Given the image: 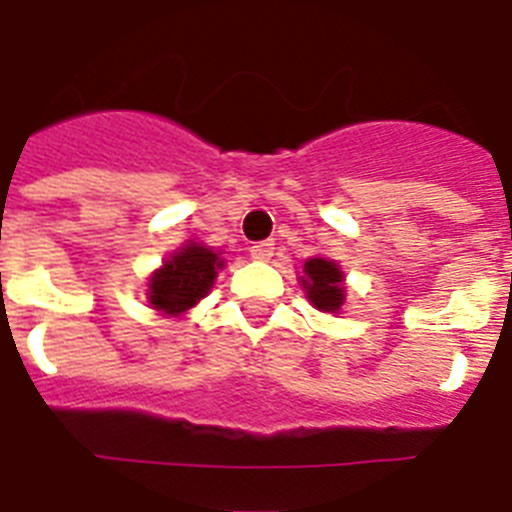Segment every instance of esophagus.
Instances as JSON below:
<instances>
[{"label":"esophagus","instance_id":"1","mask_svg":"<svg viewBox=\"0 0 512 512\" xmlns=\"http://www.w3.org/2000/svg\"><path fill=\"white\" fill-rule=\"evenodd\" d=\"M251 256L256 261H269L271 256H274V243H271V241L253 243V246H251Z\"/></svg>","mask_w":512,"mask_h":512}]
</instances>
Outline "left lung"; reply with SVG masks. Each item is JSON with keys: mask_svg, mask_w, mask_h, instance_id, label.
I'll use <instances>...</instances> for the list:
<instances>
[{"mask_svg": "<svg viewBox=\"0 0 512 512\" xmlns=\"http://www.w3.org/2000/svg\"><path fill=\"white\" fill-rule=\"evenodd\" d=\"M302 284L307 297L318 310L336 312L343 305V274L333 261L310 259L305 261V277Z\"/></svg>", "mask_w": 512, "mask_h": 512, "instance_id": "obj_1", "label": "left lung"}]
</instances>
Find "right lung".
<instances>
[{"label": "right lung", "instance_id": "obj_1", "mask_svg": "<svg viewBox=\"0 0 512 512\" xmlns=\"http://www.w3.org/2000/svg\"><path fill=\"white\" fill-rule=\"evenodd\" d=\"M223 261L210 248L189 243L187 248L176 251L164 269H158L148 284V300L156 310L166 315H179L200 302L207 295L217 277Z\"/></svg>", "mask_w": 512, "mask_h": 512}]
</instances>
